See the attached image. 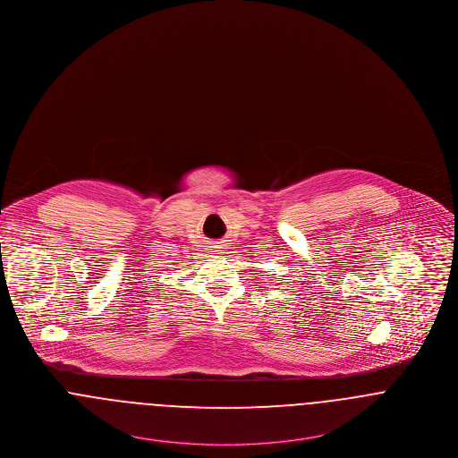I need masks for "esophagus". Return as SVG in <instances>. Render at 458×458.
Here are the masks:
<instances>
[{
    "instance_id": "obj_1",
    "label": "esophagus",
    "mask_w": 458,
    "mask_h": 458,
    "mask_svg": "<svg viewBox=\"0 0 458 458\" xmlns=\"http://www.w3.org/2000/svg\"><path fill=\"white\" fill-rule=\"evenodd\" d=\"M223 245H225V243L223 242H213V245H211V247H213V249H211V252H215V254H219V250L223 249Z\"/></svg>"
}]
</instances>
